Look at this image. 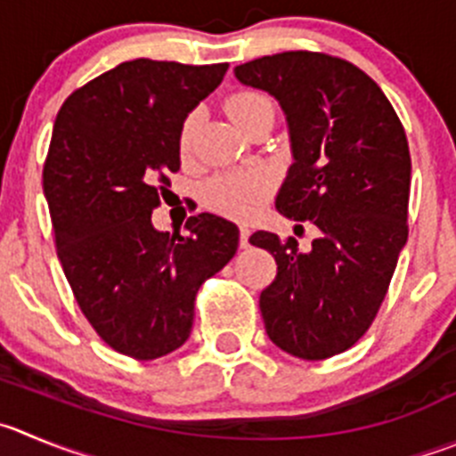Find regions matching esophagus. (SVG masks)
<instances>
[{"label":"esophagus","instance_id":"esophagus-1","mask_svg":"<svg viewBox=\"0 0 456 456\" xmlns=\"http://www.w3.org/2000/svg\"><path fill=\"white\" fill-rule=\"evenodd\" d=\"M240 248L242 249L249 248V227L248 224H240Z\"/></svg>","mask_w":456,"mask_h":456}]
</instances>
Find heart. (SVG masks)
<instances>
[{
	"mask_svg": "<svg viewBox=\"0 0 456 456\" xmlns=\"http://www.w3.org/2000/svg\"><path fill=\"white\" fill-rule=\"evenodd\" d=\"M227 114L238 127H245L252 118L261 112H274L270 96L254 89H242L232 94L224 103ZM195 126H198V114H189L182 123L180 130V151L186 152L191 148ZM272 191V182L261 170H232V173H220L211 177L204 184L202 200L216 214L229 216V218H252Z\"/></svg>",
	"mask_w": 456,
	"mask_h": 456,
	"instance_id": "heart-1",
	"label": "heart"
}]
</instances>
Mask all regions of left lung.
I'll return each mask as SVG.
<instances>
[{
  "label": "left lung",
  "mask_w": 456,
  "mask_h": 456,
  "mask_svg": "<svg viewBox=\"0 0 456 456\" xmlns=\"http://www.w3.org/2000/svg\"><path fill=\"white\" fill-rule=\"evenodd\" d=\"M233 74L274 96L286 114L295 161L276 211L319 232L308 252H299L295 238L249 236L276 261L258 301L267 338L301 360H326L367 333L405 248V130L382 89L342 58L286 51Z\"/></svg>",
  "instance_id": "8db88e82"
}]
</instances>
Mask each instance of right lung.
I'll return each instance as SVG.
<instances>
[{
	"label": "right lung",
	"instance_id": "1",
	"mask_svg": "<svg viewBox=\"0 0 456 456\" xmlns=\"http://www.w3.org/2000/svg\"><path fill=\"white\" fill-rule=\"evenodd\" d=\"M227 67L121 62L55 117L42 186L58 258L92 329L134 360L189 339L200 286L238 249V227L220 216H191L186 233L151 220L180 170L182 123Z\"/></svg>",
	"mask_w": 456,
	"mask_h": 456
}]
</instances>
